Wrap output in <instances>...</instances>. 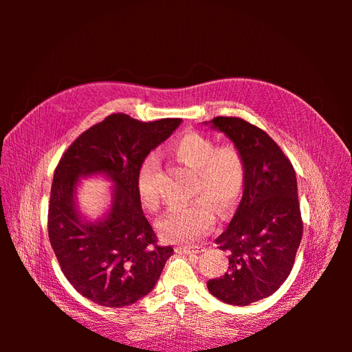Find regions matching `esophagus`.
I'll return each mask as SVG.
<instances>
[{
	"label": "esophagus",
	"instance_id": "1",
	"mask_svg": "<svg viewBox=\"0 0 352 352\" xmlns=\"http://www.w3.org/2000/svg\"><path fill=\"white\" fill-rule=\"evenodd\" d=\"M177 252H184V254H198L201 251H204L202 247H186V245H179L176 247Z\"/></svg>",
	"mask_w": 352,
	"mask_h": 352
}]
</instances>
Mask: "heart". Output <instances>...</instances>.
Listing matches in <instances>:
<instances>
[{
	"mask_svg": "<svg viewBox=\"0 0 352 352\" xmlns=\"http://www.w3.org/2000/svg\"><path fill=\"white\" fill-rule=\"evenodd\" d=\"M170 151L180 164L195 172V199L188 206L168 210L160 217L157 226L166 241L194 242L214 225V208L223 216L235 210L243 194L247 166L238 146H216L214 141L197 132L177 138L170 145ZM138 194L146 210L158 208V163L153 155L144 160L138 172Z\"/></svg>",
	"mask_w": 352,
	"mask_h": 352,
	"instance_id": "heart-1",
	"label": "heart"
}]
</instances>
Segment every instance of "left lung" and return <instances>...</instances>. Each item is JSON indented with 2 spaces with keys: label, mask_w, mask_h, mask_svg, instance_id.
Wrapping results in <instances>:
<instances>
[{
  "label": "left lung",
  "mask_w": 352,
  "mask_h": 352,
  "mask_svg": "<svg viewBox=\"0 0 352 352\" xmlns=\"http://www.w3.org/2000/svg\"><path fill=\"white\" fill-rule=\"evenodd\" d=\"M211 123L239 148L247 177L235 216L216 239L229 252V270L207 287L223 302L248 305L278 291L294 267L302 238L296 176L291 160L260 127L225 116Z\"/></svg>",
  "instance_id": "obj_1"
}]
</instances>
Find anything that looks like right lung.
Here are the masks:
<instances>
[{"label": "right lung", "mask_w": 352, "mask_h": 352, "mask_svg": "<svg viewBox=\"0 0 352 352\" xmlns=\"http://www.w3.org/2000/svg\"><path fill=\"white\" fill-rule=\"evenodd\" d=\"M180 119L140 122L114 113L74 140L51 185L48 238L66 279L80 295L120 308L150 294L173 248L160 245L141 208L138 172L145 157L173 133ZM107 174L115 182L109 216L85 223L72 202L80 175Z\"/></svg>", "instance_id": "1"}]
</instances>
